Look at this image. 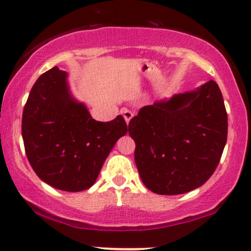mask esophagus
<instances>
[{
	"label": "esophagus",
	"instance_id": "34e87169",
	"mask_svg": "<svg viewBox=\"0 0 251 251\" xmlns=\"http://www.w3.org/2000/svg\"><path fill=\"white\" fill-rule=\"evenodd\" d=\"M123 114H124V118H125L126 124H127V125H128L130 120L132 119V118H133V113H132L131 111H128V109H124Z\"/></svg>",
	"mask_w": 251,
	"mask_h": 251
}]
</instances>
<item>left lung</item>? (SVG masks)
<instances>
[{
	"label": "left lung",
	"instance_id": "1",
	"mask_svg": "<svg viewBox=\"0 0 251 251\" xmlns=\"http://www.w3.org/2000/svg\"><path fill=\"white\" fill-rule=\"evenodd\" d=\"M134 161L151 192L176 195L202 186L214 173L227 139V113L218 84L139 109L128 124Z\"/></svg>",
	"mask_w": 251,
	"mask_h": 251
}]
</instances>
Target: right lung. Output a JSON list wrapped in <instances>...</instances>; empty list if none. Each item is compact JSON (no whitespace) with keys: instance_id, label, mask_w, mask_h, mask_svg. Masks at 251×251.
<instances>
[{"instance_id":"1","label":"right lung","mask_w":251,"mask_h":251,"mask_svg":"<svg viewBox=\"0 0 251 251\" xmlns=\"http://www.w3.org/2000/svg\"><path fill=\"white\" fill-rule=\"evenodd\" d=\"M25 151L40 180L65 192L95 183L103 162L127 133L121 115L101 123L71 98L67 73L54 67L32 87L23 113Z\"/></svg>"}]
</instances>
